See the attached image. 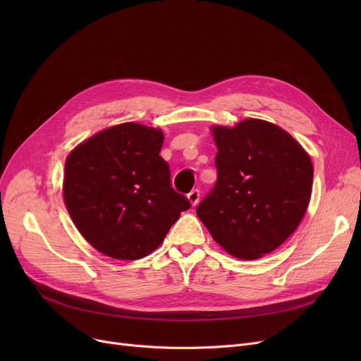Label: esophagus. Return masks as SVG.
I'll use <instances>...</instances> for the list:
<instances>
[{"instance_id":"34e87169","label":"esophagus","mask_w":361,"mask_h":361,"mask_svg":"<svg viewBox=\"0 0 361 361\" xmlns=\"http://www.w3.org/2000/svg\"><path fill=\"white\" fill-rule=\"evenodd\" d=\"M188 197V202L192 203V206H196L199 203V199H200V192L197 190V188H195V190H192L190 193L187 195Z\"/></svg>"}]
</instances>
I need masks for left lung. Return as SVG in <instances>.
<instances>
[{"label": "left lung", "mask_w": 361, "mask_h": 361, "mask_svg": "<svg viewBox=\"0 0 361 361\" xmlns=\"http://www.w3.org/2000/svg\"><path fill=\"white\" fill-rule=\"evenodd\" d=\"M218 180L196 214L225 252L253 260L274 252L305 216L313 165L281 127L247 118L212 127Z\"/></svg>", "instance_id": "1"}]
</instances>
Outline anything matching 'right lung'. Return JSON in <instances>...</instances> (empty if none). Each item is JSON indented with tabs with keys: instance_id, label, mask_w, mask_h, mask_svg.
Returning a JSON list of instances; mask_svg holds the SVG:
<instances>
[{
	"instance_id": "right-lung-1",
	"label": "right lung",
	"mask_w": 361,
	"mask_h": 361,
	"mask_svg": "<svg viewBox=\"0 0 361 361\" xmlns=\"http://www.w3.org/2000/svg\"><path fill=\"white\" fill-rule=\"evenodd\" d=\"M162 143L159 128L124 123L99 131L67 157V211L86 241L105 256H147L190 207L171 187L169 166L159 157Z\"/></svg>"
}]
</instances>
